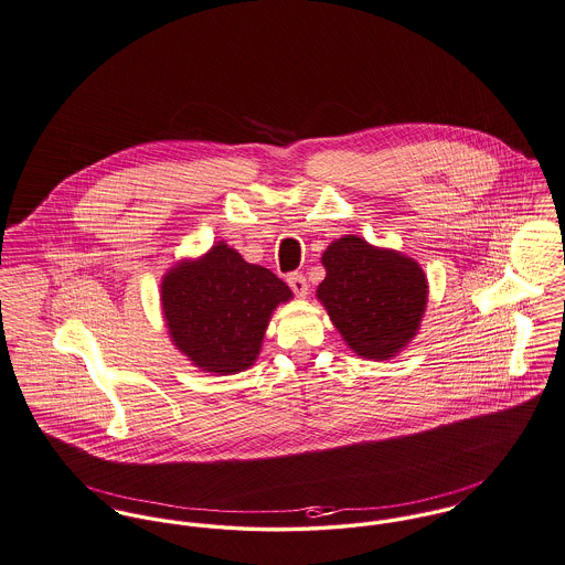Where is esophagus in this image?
I'll use <instances>...</instances> for the list:
<instances>
[{
    "mask_svg": "<svg viewBox=\"0 0 565 565\" xmlns=\"http://www.w3.org/2000/svg\"><path fill=\"white\" fill-rule=\"evenodd\" d=\"M287 282H289L291 291H294V294H296L298 298H303V296H308V282H306V278H303L301 274H289Z\"/></svg>",
    "mask_w": 565,
    "mask_h": 565,
    "instance_id": "34e87169",
    "label": "esophagus"
}]
</instances>
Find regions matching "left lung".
I'll return each instance as SVG.
<instances>
[{"instance_id": "obj_1", "label": "left lung", "mask_w": 565, "mask_h": 565, "mask_svg": "<svg viewBox=\"0 0 565 565\" xmlns=\"http://www.w3.org/2000/svg\"><path fill=\"white\" fill-rule=\"evenodd\" d=\"M326 278L317 300L353 353L390 360L414 340L428 301L419 264L358 235H342L321 255Z\"/></svg>"}]
</instances>
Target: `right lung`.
Returning <instances> with one entry per match:
<instances>
[{
	"label": "right lung",
	"instance_id": "1",
	"mask_svg": "<svg viewBox=\"0 0 565 565\" xmlns=\"http://www.w3.org/2000/svg\"><path fill=\"white\" fill-rule=\"evenodd\" d=\"M294 298L264 265L216 242L199 259H182L160 282V306L171 342L203 373L250 369L274 310Z\"/></svg>",
	"mask_w": 565,
	"mask_h": 565
}]
</instances>
